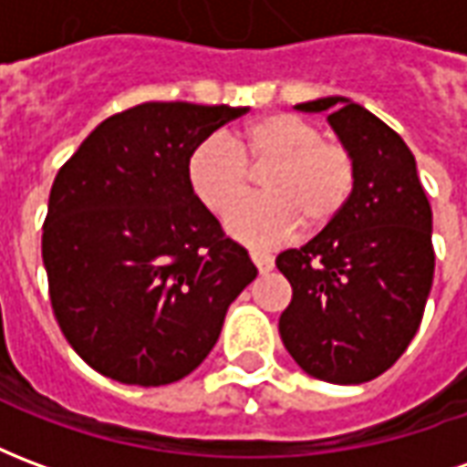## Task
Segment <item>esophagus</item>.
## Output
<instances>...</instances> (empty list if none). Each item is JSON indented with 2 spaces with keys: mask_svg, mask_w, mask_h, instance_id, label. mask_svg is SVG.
Segmentation results:
<instances>
[{
  "mask_svg": "<svg viewBox=\"0 0 467 467\" xmlns=\"http://www.w3.org/2000/svg\"><path fill=\"white\" fill-rule=\"evenodd\" d=\"M250 257H253V263L254 267L260 270V273H270L275 267V257L273 254H267V253H250Z\"/></svg>",
  "mask_w": 467,
  "mask_h": 467,
  "instance_id": "obj_1",
  "label": "esophagus"
}]
</instances>
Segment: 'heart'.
<instances>
[{"label":"heart","instance_id":"b5f03b06","mask_svg":"<svg viewBox=\"0 0 467 467\" xmlns=\"http://www.w3.org/2000/svg\"><path fill=\"white\" fill-rule=\"evenodd\" d=\"M265 170V198L238 208L252 189L250 171ZM194 197L227 233L250 247H273L303 223L320 233L343 214L355 187V160L340 140L320 137V127L293 112H270L247 122L233 142L210 137L187 157Z\"/></svg>","mask_w":467,"mask_h":467}]
</instances>
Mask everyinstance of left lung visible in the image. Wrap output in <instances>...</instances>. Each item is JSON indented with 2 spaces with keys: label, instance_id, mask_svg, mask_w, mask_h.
I'll return each instance as SVG.
<instances>
[{
  "label": "left lung",
  "instance_id": "left-lung-1",
  "mask_svg": "<svg viewBox=\"0 0 467 467\" xmlns=\"http://www.w3.org/2000/svg\"><path fill=\"white\" fill-rule=\"evenodd\" d=\"M327 122L355 160L343 214L277 254L293 285L280 337L307 375L335 385L378 378L418 333L431 295L432 213L402 137L345 97L297 105Z\"/></svg>",
  "mask_w": 467,
  "mask_h": 467
}]
</instances>
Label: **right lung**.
<instances>
[{
	"label": "right lung",
	"mask_w": 467,
	"mask_h": 467,
	"mask_svg": "<svg viewBox=\"0 0 467 467\" xmlns=\"http://www.w3.org/2000/svg\"><path fill=\"white\" fill-rule=\"evenodd\" d=\"M247 107L144 102L107 117L57 172L42 260L52 310L82 360L124 385L200 365L257 277L187 182V157Z\"/></svg>",
	"instance_id": "1"
}]
</instances>
